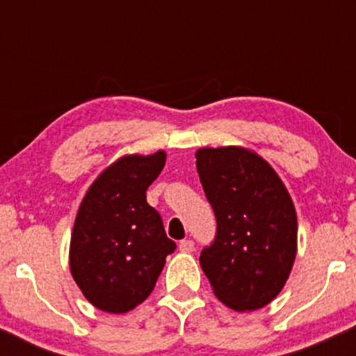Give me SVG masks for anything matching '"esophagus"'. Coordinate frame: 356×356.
Here are the masks:
<instances>
[{
  "instance_id": "esophagus-1",
  "label": "esophagus",
  "mask_w": 356,
  "mask_h": 356,
  "mask_svg": "<svg viewBox=\"0 0 356 356\" xmlns=\"http://www.w3.org/2000/svg\"><path fill=\"white\" fill-rule=\"evenodd\" d=\"M179 250H181L182 253H191V251L195 250V243H193L191 239H184V241L179 243Z\"/></svg>"
}]
</instances>
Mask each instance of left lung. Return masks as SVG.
<instances>
[{
  "instance_id": "8db88e82",
  "label": "left lung",
  "mask_w": 356,
  "mask_h": 356,
  "mask_svg": "<svg viewBox=\"0 0 356 356\" xmlns=\"http://www.w3.org/2000/svg\"><path fill=\"white\" fill-rule=\"evenodd\" d=\"M196 168L217 218V238L201 251V268L229 308H264L284 288L296 258L288 189L267 160L243 146L200 148Z\"/></svg>"
}]
</instances>
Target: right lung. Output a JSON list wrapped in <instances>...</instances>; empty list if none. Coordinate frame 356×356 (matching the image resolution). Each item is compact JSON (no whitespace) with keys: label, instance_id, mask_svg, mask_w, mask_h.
Wrapping results in <instances>:
<instances>
[{"label":"right lung","instance_id":"1","mask_svg":"<svg viewBox=\"0 0 356 356\" xmlns=\"http://www.w3.org/2000/svg\"><path fill=\"white\" fill-rule=\"evenodd\" d=\"M165 160L163 149L120 156L81 201L68 260L75 284L98 310L125 314L143 303L175 250L160 213L146 201Z\"/></svg>","mask_w":356,"mask_h":356}]
</instances>
